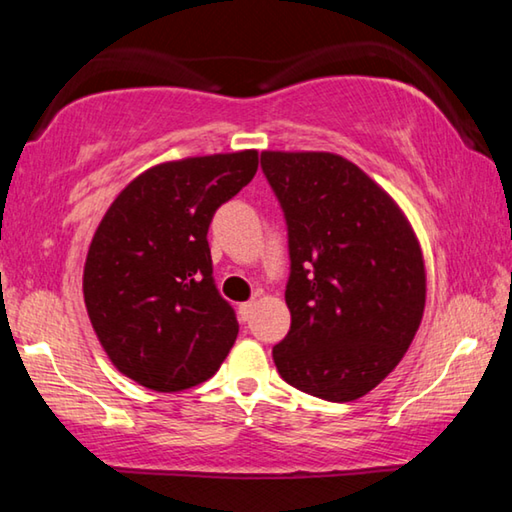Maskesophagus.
<instances>
[{
    "label": "esophagus",
    "mask_w": 512,
    "mask_h": 512,
    "mask_svg": "<svg viewBox=\"0 0 512 512\" xmlns=\"http://www.w3.org/2000/svg\"><path fill=\"white\" fill-rule=\"evenodd\" d=\"M253 309H255V302H253V300L241 302V305H239V318L246 323V320L250 318V314H253Z\"/></svg>",
    "instance_id": "esophagus-1"
}]
</instances>
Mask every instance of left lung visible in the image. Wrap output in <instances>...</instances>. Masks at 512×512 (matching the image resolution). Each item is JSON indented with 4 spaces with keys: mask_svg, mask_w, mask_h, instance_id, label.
Returning <instances> with one entry per match:
<instances>
[{
    "mask_svg": "<svg viewBox=\"0 0 512 512\" xmlns=\"http://www.w3.org/2000/svg\"><path fill=\"white\" fill-rule=\"evenodd\" d=\"M284 212L291 329L273 348L280 377L327 402L372 391L418 332L427 275L400 207L334 153L264 151Z\"/></svg>",
    "mask_w": 512,
    "mask_h": 512,
    "instance_id": "8db88e82",
    "label": "left lung"
}]
</instances>
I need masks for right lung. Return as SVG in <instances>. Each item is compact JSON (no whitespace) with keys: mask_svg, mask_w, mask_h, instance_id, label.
Masks as SVG:
<instances>
[{"mask_svg":"<svg viewBox=\"0 0 512 512\" xmlns=\"http://www.w3.org/2000/svg\"><path fill=\"white\" fill-rule=\"evenodd\" d=\"M257 151L164 162L108 207L85 259L90 323L119 372L158 393L210 379L239 334L207 244L212 216L257 171Z\"/></svg>","mask_w":512,"mask_h":512,"instance_id":"add662e5","label":"right lung"}]
</instances>
